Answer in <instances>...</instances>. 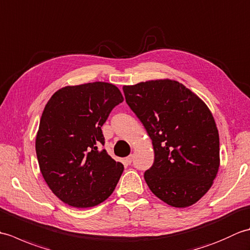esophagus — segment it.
I'll list each match as a JSON object with an SVG mask.
<instances>
[{"label":"esophagus","mask_w":250,"mask_h":250,"mask_svg":"<svg viewBox=\"0 0 250 250\" xmlns=\"http://www.w3.org/2000/svg\"><path fill=\"white\" fill-rule=\"evenodd\" d=\"M132 159H133V156L130 155L129 157H126V158H125V163H126V164H131V162H132Z\"/></svg>","instance_id":"obj_1"}]
</instances>
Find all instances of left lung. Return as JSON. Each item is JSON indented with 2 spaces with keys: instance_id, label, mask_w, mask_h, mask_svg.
<instances>
[{
  "instance_id": "left-lung-1",
  "label": "left lung",
  "mask_w": 250,
  "mask_h": 250,
  "mask_svg": "<svg viewBox=\"0 0 250 250\" xmlns=\"http://www.w3.org/2000/svg\"><path fill=\"white\" fill-rule=\"evenodd\" d=\"M122 89L152 141L155 161L144 174L151 192L173 207L196 203L211 187L220 164L219 134L209 108L171 79Z\"/></svg>"
}]
</instances>
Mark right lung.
<instances>
[{
  "mask_svg": "<svg viewBox=\"0 0 250 250\" xmlns=\"http://www.w3.org/2000/svg\"><path fill=\"white\" fill-rule=\"evenodd\" d=\"M122 101L115 84L95 82L63 87L47 102L35 150L46 184L65 204L92 207L115 190L124 166L100 150L101 128Z\"/></svg>",
  "mask_w": 250,
  "mask_h": 250,
  "instance_id": "1",
  "label": "right lung"
}]
</instances>
